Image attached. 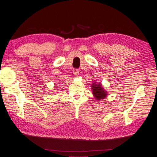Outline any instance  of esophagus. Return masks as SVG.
I'll return each mask as SVG.
<instances>
[{
  "mask_svg": "<svg viewBox=\"0 0 157 157\" xmlns=\"http://www.w3.org/2000/svg\"><path fill=\"white\" fill-rule=\"evenodd\" d=\"M73 73H74L75 75L77 76V75L79 74V71H78V69H74V70H73Z\"/></svg>",
  "mask_w": 157,
  "mask_h": 157,
  "instance_id": "1",
  "label": "esophagus"
}]
</instances>
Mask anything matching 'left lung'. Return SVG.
I'll list each match as a JSON object with an SVG mask.
<instances>
[{
	"label": "left lung",
	"instance_id": "left-lung-1",
	"mask_svg": "<svg viewBox=\"0 0 157 157\" xmlns=\"http://www.w3.org/2000/svg\"><path fill=\"white\" fill-rule=\"evenodd\" d=\"M93 94L94 95L95 98L97 99H102L106 98L107 93L105 90H103L101 84H96L94 83L92 86Z\"/></svg>",
	"mask_w": 157,
	"mask_h": 157
}]
</instances>
